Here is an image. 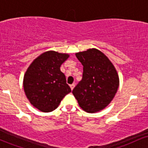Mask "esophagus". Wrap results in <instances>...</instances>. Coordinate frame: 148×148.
Wrapping results in <instances>:
<instances>
[{
    "instance_id": "34e87169",
    "label": "esophagus",
    "mask_w": 148,
    "mask_h": 148,
    "mask_svg": "<svg viewBox=\"0 0 148 148\" xmlns=\"http://www.w3.org/2000/svg\"><path fill=\"white\" fill-rule=\"evenodd\" d=\"M74 87H75V84H74L70 85V88H71V89H72V90L73 89H74Z\"/></svg>"
}]
</instances>
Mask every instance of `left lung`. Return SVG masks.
<instances>
[{"label": "left lung", "mask_w": 148, "mask_h": 148, "mask_svg": "<svg viewBox=\"0 0 148 148\" xmlns=\"http://www.w3.org/2000/svg\"><path fill=\"white\" fill-rule=\"evenodd\" d=\"M76 56L84 66V72L72 93L84 111L96 113L114 98L119 86L118 73L109 59L98 49L76 53Z\"/></svg>", "instance_id": "left-lung-1"}]
</instances>
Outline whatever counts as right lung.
<instances>
[{
  "label": "right lung",
  "instance_id": "right-lung-1",
  "mask_svg": "<svg viewBox=\"0 0 148 148\" xmlns=\"http://www.w3.org/2000/svg\"><path fill=\"white\" fill-rule=\"evenodd\" d=\"M69 57L67 53L49 51L30 64L23 77V89L34 107L48 113L55 110L71 92L60 66Z\"/></svg>",
  "mask_w": 148,
  "mask_h": 148
}]
</instances>
